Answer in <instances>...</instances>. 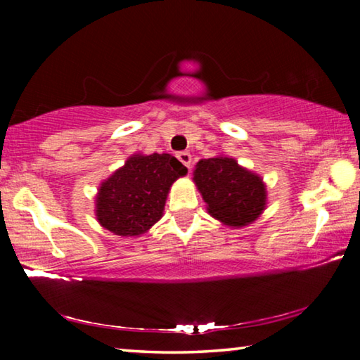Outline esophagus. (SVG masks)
Instances as JSON below:
<instances>
[{
    "mask_svg": "<svg viewBox=\"0 0 360 360\" xmlns=\"http://www.w3.org/2000/svg\"><path fill=\"white\" fill-rule=\"evenodd\" d=\"M178 158H179V162L182 163V165L191 169V167H192V155L188 154V152H179Z\"/></svg>",
    "mask_w": 360,
    "mask_h": 360,
    "instance_id": "1",
    "label": "esophagus"
}]
</instances>
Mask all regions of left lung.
I'll return each mask as SVG.
<instances>
[{
    "mask_svg": "<svg viewBox=\"0 0 360 360\" xmlns=\"http://www.w3.org/2000/svg\"><path fill=\"white\" fill-rule=\"evenodd\" d=\"M193 181L210 214L231 227L254 222L265 210L266 191L259 174L238 165L231 157L203 158Z\"/></svg>",
    "mask_w": 360,
    "mask_h": 360,
    "instance_id": "left-lung-1",
    "label": "left lung"
}]
</instances>
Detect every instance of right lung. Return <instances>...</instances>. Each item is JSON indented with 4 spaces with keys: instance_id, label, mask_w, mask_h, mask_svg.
<instances>
[{
    "instance_id": "add662e5",
    "label": "right lung",
    "mask_w": 360,
    "mask_h": 360,
    "mask_svg": "<svg viewBox=\"0 0 360 360\" xmlns=\"http://www.w3.org/2000/svg\"><path fill=\"white\" fill-rule=\"evenodd\" d=\"M186 173L187 168L169 154L131 155L101 182L96 219L114 235H143L163 216L169 187Z\"/></svg>"
}]
</instances>
